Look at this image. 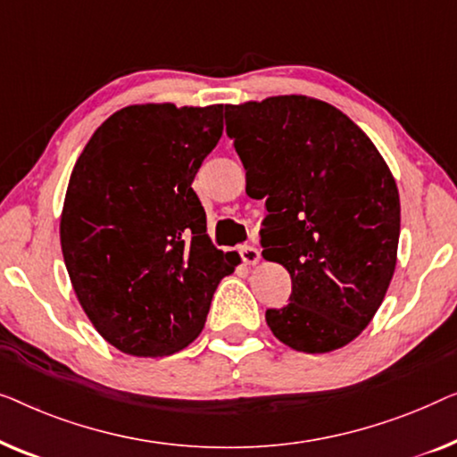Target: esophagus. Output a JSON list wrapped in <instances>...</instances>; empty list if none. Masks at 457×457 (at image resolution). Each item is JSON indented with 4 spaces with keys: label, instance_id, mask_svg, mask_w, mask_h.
<instances>
[{
    "label": "esophagus",
    "instance_id": "obj_1",
    "mask_svg": "<svg viewBox=\"0 0 457 457\" xmlns=\"http://www.w3.org/2000/svg\"><path fill=\"white\" fill-rule=\"evenodd\" d=\"M240 256L246 265H254V262L261 261V250L253 246V244H244V246L240 248Z\"/></svg>",
    "mask_w": 457,
    "mask_h": 457
}]
</instances>
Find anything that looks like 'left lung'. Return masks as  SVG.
Returning <instances> with one entry per match:
<instances>
[{
	"instance_id": "1",
	"label": "left lung",
	"mask_w": 457,
	"mask_h": 457,
	"mask_svg": "<svg viewBox=\"0 0 457 457\" xmlns=\"http://www.w3.org/2000/svg\"><path fill=\"white\" fill-rule=\"evenodd\" d=\"M246 195L265 198L262 256L287 269L290 304L273 336L323 354L370 323L395 271L400 195L370 138L329 103L286 95L226 105Z\"/></svg>"
}]
</instances>
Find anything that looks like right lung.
I'll list each match as a JSON object with an SVG mask.
<instances>
[{
  "label": "right lung",
  "mask_w": 457,
  "mask_h": 457,
  "mask_svg": "<svg viewBox=\"0 0 457 457\" xmlns=\"http://www.w3.org/2000/svg\"><path fill=\"white\" fill-rule=\"evenodd\" d=\"M223 109H120L70 176L60 223L68 275L95 329L126 354L170 356L195 342L237 262L211 244L192 190Z\"/></svg>",
  "instance_id": "add662e5"
}]
</instances>
